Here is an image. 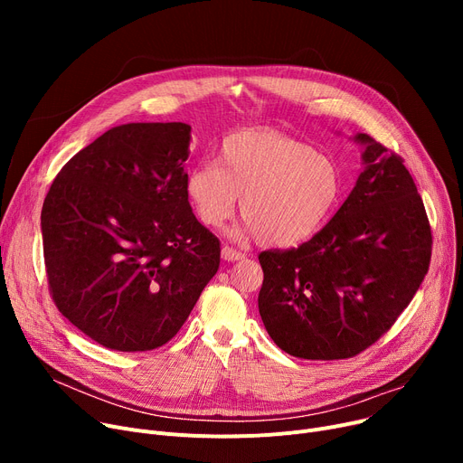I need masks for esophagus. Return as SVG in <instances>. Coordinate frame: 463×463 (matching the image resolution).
I'll list each match as a JSON object with an SVG mask.
<instances>
[{"label":"esophagus","instance_id":"esophagus-1","mask_svg":"<svg viewBox=\"0 0 463 463\" xmlns=\"http://www.w3.org/2000/svg\"><path fill=\"white\" fill-rule=\"evenodd\" d=\"M222 257H223L225 260H229V262H234V260L244 259V253L236 251V250L231 248V246H223V248H222Z\"/></svg>","mask_w":463,"mask_h":463}]
</instances>
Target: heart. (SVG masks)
Segmentation results:
<instances>
[{"label": "heart", "mask_w": 463, "mask_h": 463, "mask_svg": "<svg viewBox=\"0 0 463 463\" xmlns=\"http://www.w3.org/2000/svg\"><path fill=\"white\" fill-rule=\"evenodd\" d=\"M187 199L201 223L217 229L238 197L246 231L272 248H295L317 234L344 194L334 157L278 131H236L219 146L217 163L194 165Z\"/></svg>", "instance_id": "1"}]
</instances>
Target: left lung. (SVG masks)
Listing matches in <instances>:
<instances>
[{
	"instance_id": "obj_1",
	"label": "left lung",
	"mask_w": 463,
	"mask_h": 463,
	"mask_svg": "<svg viewBox=\"0 0 463 463\" xmlns=\"http://www.w3.org/2000/svg\"><path fill=\"white\" fill-rule=\"evenodd\" d=\"M364 170L330 223L259 255V313L290 356H356L392 328L428 274L431 227L403 159L366 133Z\"/></svg>"
}]
</instances>
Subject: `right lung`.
Listing matches in <instances>:
<instances>
[{"label": "right lung", "instance_id": "1", "mask_svg": "<svg viewBox=\"0 0 463 463\" xmlns=\"http://www.w3.org/2000/svg\"><path fill=\"white\" fill-rule=\"evenodd\" d=\"M191 128L126 124L72 156L48 191V290L99 345L152 351L173 339L215 276L222 244L191 212Z\"/></svg>", "mask_w": 463, "mask_h": 463}]
</instances>
